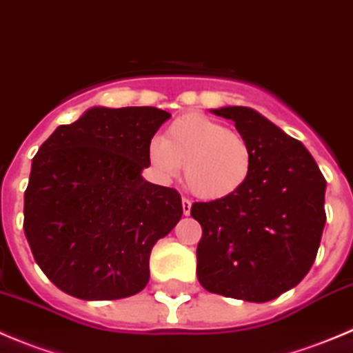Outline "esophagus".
Returning <instances> with one entry per match:
<instances>
[{
	"label": "esophagus",
	"mask_w": 353,
	"mask_h": 353,
	"mask_svg": "<svg viewBox=\"0 0 353 353\" xmlns=\"http://www.w3.org/2000/svg\"><path fill=\"white\" fill-rule=\"evenodd\" d=\"M190 211H192V202L188 199H183V212L188 216Z\"/></svg>",
	"instance_id": "34e87169"
}]
</instances>
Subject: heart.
I'll use <instances>...</instances> for the list:
<instances>
[{
  "label": "heart",
  "mask_w": 353,
  "mask_h": 353,
  "mask_svg": "<svg viewBox=\"0 0 353 353\" xmlns=\"http://www.w3.org/2000/svg\"><path fill=\"white\" fill-rule=\"evenodd\" d=\"M148 158L163 179L176 177L184 167L186 188L202 200L236 195L253 167L246 137L199 112L179 116L165 130L163 139H151Z\"/></svg>",
  "instance_id": "b5f03b06"
}]
</instances>
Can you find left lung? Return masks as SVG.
I'll return each mask as SVG.
<instances>
[{
	"label": "left lung",
	"mask_w": 353,
	"mask_h": 353,
	"mask_svg": "<svg viewBox=\"0 0 353 353\" xmlns=\"http://www.w3.org/2000/svg\"><path fill=\"white\" fill-rule=\"evenodd\" d=\"M252 145L246 184L221 200L195 202L202 225L196 276L212 294L268 303L290 290L316 259L325 225V179L299 141L250 107H221Z\"/></svg>",
	"instance_id": "obj_1"
}]
</instances>
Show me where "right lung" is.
<instances>
[{
    "instance_id": "1",
    "label": "right lung",
    "mask_w": 353,
    "mask_h": 353,
    "mask_svg": "<svg viewBox=\"0 0 353 353\" xmlns=\"http://www.w3.org/2000/svg\"><path fill=\"white\" fill-rule=\"evenodd\" d=\"M169 117L157 107H93L34 154L24 234L65 294L112 301L148 285L151 250L183 214L176 190L142 177L148 144Z\"/></svg>"
}]
</instances>
